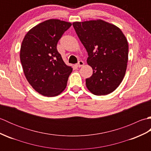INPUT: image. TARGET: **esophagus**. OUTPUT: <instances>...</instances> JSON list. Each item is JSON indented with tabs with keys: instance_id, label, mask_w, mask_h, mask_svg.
I'll use <instances>...</instances> for the list:
<instances>
[{
	"instance_id": "34e87169",
	"label": "esophagus",
	"mask_w": 151,
	"mask_h": 151,
	"mask_svg": "<svg viewBox=\"0 0 151 151\" xmlns=\"http://www.w3.org/2000/svg\"><path fill=\"white\" fill-rule=\"evenodd\" d=\"M84 62H83V61L80 60L79 62H78V63L76 64V65H77L78 67H81L84 65Z\"/></svg>"
}]
</instances>
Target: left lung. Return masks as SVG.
I'll return each instance as SVG.
<instances>
[{
  "label": "left lung",
  "mask_w": 151,
  "mask_h": 151,
  "mask_svg": "<svg viewBox=\"0 0 151 151\" xmlns=\"http://www.w3.org/2000/svg\"><path fill=\"white\" fill-rule=\"evenodd\" d=\"M73 26L88 54L87 63L93 69L86 79V87L95 95L115 90L126 73L129 44L119 28L104 21L74 22Z\"/></svg>",
  "instance_id": "left-lung-1"
}]
</instances>
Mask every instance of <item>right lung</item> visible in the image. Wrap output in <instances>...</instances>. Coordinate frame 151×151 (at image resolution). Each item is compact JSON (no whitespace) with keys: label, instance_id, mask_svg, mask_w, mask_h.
I'll return each mask as SVG.
<instances>
[{"label":"right lung","instance_id":"right-lung-1","mask_svg":"<svg viewBox=\"0 0 151 151\" xmlns=\"http://www.w3.org/2000/svg\"><path fill=\"white\" fill-rule=\"evenodd\" d=\"M71 25L59 19H49L30 29L22 40L20 60L25 77L43 96H57L66 88L73 68L64 63L56 47Z\"/></svg>","mask_w":151,"mask_h":151}]
</instances>
